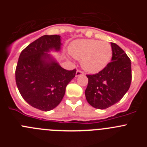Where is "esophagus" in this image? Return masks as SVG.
<instances>
[{"instance_id": "esophagus-1", "label": "esophagus", "mask_w": 147, "mask_h": 147, "mask_svg": "<svg viewBox=\"0 0 147 147\" xmlns=\"http://www.w3.org/2000/svg\"><path fill=\"white\" fill-rule=\"evenodd\" d=\"M84 74V73L82 72V71H77L76 73V76H82V75Z\"/></svg>"}]
</instances>
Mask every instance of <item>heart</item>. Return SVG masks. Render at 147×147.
I'll return each mask as SVG.
<instances>
[{
    "instance_id": "1",
    "label": "heart",
    "mask_w": 147,
    "mask_h": 147,
    "mask_svg": "<svg viewBox=\"0 0 147 147\" xmlns=\"http://www.w3.org/2000/svg\"><path fill=\"white\" fill-rule=\"evenodd\" d=\"M68 51L73 57L82 60L83 69L91 74L103 70L110 62L113 54L109 42L91 39L75 40Z\"/></svg>"
}]
</instances>
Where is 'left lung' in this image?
Segmentation results:
<instances>
[{
    "instance_id": "obj_1",
    "label": "left lung",
    "mask_w": 147,
    "mask_h": 147,
    "mask_svg": "<svg viewBox=\"0 0 147 147\" xmlns=\"http://www.w3.org/2000/svg\"><path fill=\"white\" fill-rule=\"evenodd\" d=\"M111 62L98 74L87 75L85 97L92 107L103 110L117 103L128 91L132 80L131 62L119 45L111 42Z\"/></svg>"
}]
</instances>
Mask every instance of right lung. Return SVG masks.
I'll use <instances>...</instances> for the list:
<instances>
[{
  "label": "right lung",
  "mask_w": 147,
  "mask_h": 147,
  "mask_svg": "<svg viewBox=\"0 0 147 147\" xmlns=\"http://www.w3.org/2000/svg\"><path fill=\"white\" fill-rule=\"evenodd\" d=\"M59 35H44L22 51L15 71L16 84L24 100L42 111L55 108L61 102L67 84L74 78L76 69L62 68L49 52H58Z\"/></svg>",
  "instance_id": "right-lung-1"
}]
</instances>
